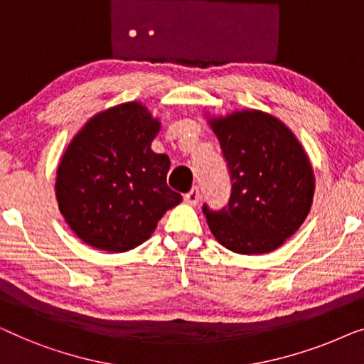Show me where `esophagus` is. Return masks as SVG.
Masks as SVG:
<instances>
[{
    "mask_svg": "<svg viewBox=\"0 0 364 364\" xmlns=\"http://www.w3.org/2000/svg\"><path fill=\"white\" fill-rule=\"evenodd\" d=\"M199 189L198 188H193L191 191H188L186 194H184V201H186L188 204H191V206H196V204L199 203Z\"/></svg>",
    "mask_w": 364,
    "mask_h": 364,
    "instance_id": "obj_1",
    "label": "esophagus"
}]
</instances>
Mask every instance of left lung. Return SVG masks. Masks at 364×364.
Listing matches in <instances>:
<instances>
[{
  "label": "left lung",
  "mask_w": 364,
  "mask_h": 364,
  "mask_svg": "<svg viewBox=\"0 0 364 364\" xmlns=\"http://www.w3.org/2000/svg\"><path fill=\"white\" fill-rule=\"evenodd\" d=\"M231 173L232 191L221 211L203 206L219 244L244 255L279 249L309 216L314 168L284 122L260 110L209 119Z\"/></svg>",
  "instance_id": "obj_1"
}]
</instances>
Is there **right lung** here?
<instances>
[{
	"label": "right lung",
	"mask_w": 364,
	"mask_h": 364,
	"mask_svg": "<svg viewBox=\"0 0 364 364\" xmlns=\"http://www.w3.org/2000/svg\"><path fill=\"white\" fill-rule=\"evenodd\" d=\"M160 125L140 102H127L92 117L69 143L55 198L85 244L107 252L135 249L183 201L166 184L170 158L151 150Z\"/></svg>",
	"instance_id": "obj_1"
}]
</instances>
